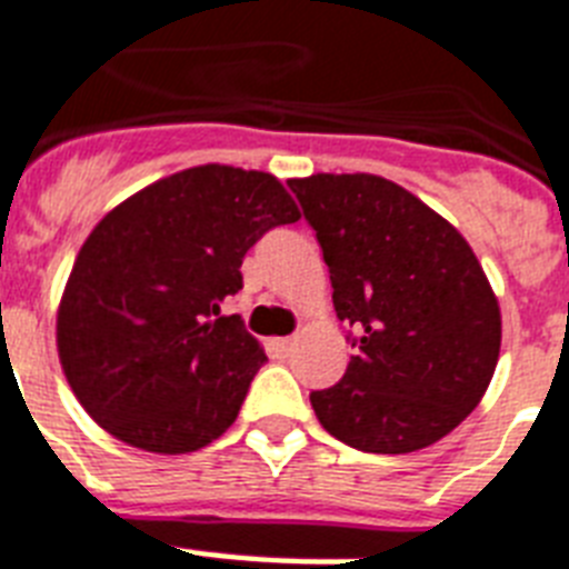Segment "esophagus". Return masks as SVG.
<instances>
[{"label": "esophagus", "mask_w": 569, "mask_h": 569, "mask_svg": "<svg viewBox=\"0 0 569 569\" xmlns=\"http://www.w3.org/2000/svg\"><path fill=\"white\" fill-rule=\"evenodd\" d=\"M271 345H274V350H277V353H280V357H286V353L292 350L295 339H292V336H286V339H274V341H271Z\"/></svg>", "instance_id": "1"}]
</instances>
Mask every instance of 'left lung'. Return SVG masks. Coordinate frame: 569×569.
<instances>
[{"mask_svg":"<svg viewBox=\"0 0 569 569\" xmlns=\"http://www.w3.org/2000/svg\"><path fill=\"white\" fill-rule=\"evenodd\" d=\"M353 327L336 386L309 395L321 427L362 452H415L459 427L493 377L500 307L459 230L377 174L289 180Z\"/></svg>","mask_w":569,"mask_h":569,"instance_id":"obj_1","label":"left lung"}]
</instances>
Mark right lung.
<instances>
[{
  "label": "right lung",
  "instance_id": "right-lung-1",
  "mask_svg": "<svg viewBox=\"0 0 569 569\" xmlns=\"http://www.w3.org/2000/svg\"><path fill=\"white\" fill-rule=\"evenodd\" d=\"M300 219L269 172L196 166L110 210L76 257L58 309V353L78 403L119 441L201 450L237 420L260 341L221 300L271 228Z\"/></svg>",
  "mask_w": 569,
  "mask_h": 569
}]
</instances>
